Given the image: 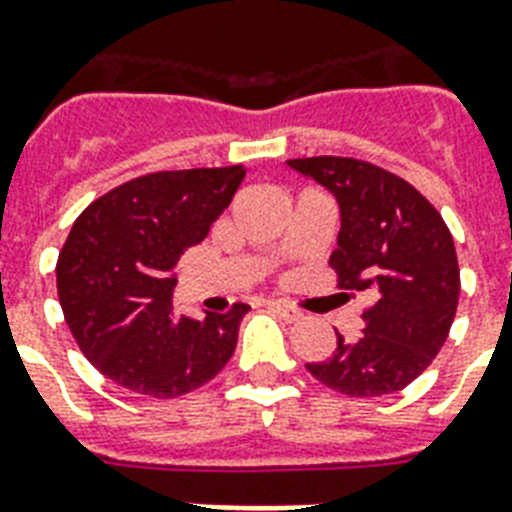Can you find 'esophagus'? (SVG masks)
Segmentation results:
<instances>
[{"label":"esophagus","mask_w":512,"mask_h":512,"mask_svg":"<svg viewBox=\"0 0 512 512\" xmlns=\"http://www.w3.org/2000/svg\"><path fill=\"white\" fill-rule=\"evenodd\" d=\"M269 306H272V311H277V314H280L285 322H301V319H303V311H301V308H295L293 303L272 301Z\"/></svg>","instance_id":"1"}]
</instances>
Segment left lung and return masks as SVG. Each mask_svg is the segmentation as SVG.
<instances>
[{
    "label": "left lung",
    "instance_id": "obj_1",
    "mask_svg": "<svg viewBox=\"0 0 512 512\" xmlns=\"http://www.w3.org/2000/svg\"><path fill=\"white\" fill-rule=\"evenodd\" d=\"M287 167L335 196L340 232L329 266L345 290L374 298L358 340L337 335L335 353L306 369L350 398L403 390L445 345L458 308V256L445 219L411 183L377 164L311 156Z\"/></svg>",
    "mask_w": 512,
    "mask_h": 512
}]
</instances>
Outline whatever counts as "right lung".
I'll use <instances>...</instances> for the list:
<instances>
[{
    "instance_id": "1",
    "label": "right lung",
    "mask_w": 512,
    "mask_h": 512,
    "mask_svg": "<svg viewBox=\"0 0 512 512\" xmlns=\"http://www.w3.org/2000/svg\"><path fill=\"white\" fill-rule=\"evenodd\" d=\"M246 167L154 172L96 198L57 261L59 306L83 356L107 379L149 398H177L214 379L251 311L204 319L172 311V274L230 206Z\"/></svg>"
}]
</instances>
